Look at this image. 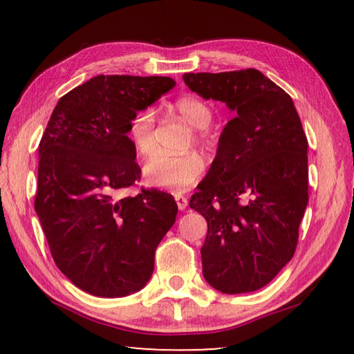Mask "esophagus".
<instances>
[{"label": "esophagus", "instance_id": "obj_1", "mask_svg": "<svg viewBox=\"0 0 354 354\" xmlns=\"http://www.w3.org/2000/svg\"><path fill=\"white\" fill-rule=\"evenodd\" d=\"M175 200H176V205H178L179 211H184V209L187 207V205H189V200L185 198V196H183V195H176Z\"/></svg>", "mask_w": 354, "mask_h": 354}]
</instances>
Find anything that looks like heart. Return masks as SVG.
Masks as SVG:
<instances>
[{
    "instance_id": "heart-1",
    "label": "heart",
    "mask_w": 354,
    "mask_h": 354,
    "mask_svg": "<svg viewBox=\"0 0 354 354\" xmlns=\"http://www.w3.org/2000/svg\"><path fill=\"white\" fill-rule=\"evenodd\" d=\"M173 106L194 128L203 129L211 123V107L200 98L181 97L173 103ZM154 124L156 118L151 109L137 111L129 120L128 136L136 151L140 156H149L156 149ZM196 140H205V134H196ZM205 159L195 151L183 154L156 153L145 164L143 175H145L147 183L153 187L181 192L198 181L205 173Z\"/></svg>"
}]
</instances>
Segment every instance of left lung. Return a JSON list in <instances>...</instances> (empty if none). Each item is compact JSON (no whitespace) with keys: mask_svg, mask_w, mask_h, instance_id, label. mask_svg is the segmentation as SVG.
Returning <instances> with one entry per match:
<instances>
[{"mask_svg":"<svg viewBox=\"0 0 354 354\" xmlns=\"http://www.w3.org/2000/svg\"><path fill=\"white\" fill-rule=\"evenodd\" d=\"M234 112L190 207L207 221L203 274L223 293L261 289L292 259L308 206V139L289 93L247 68L184 73Z\"/></svg>","mask_w":354,"mask_h":354,"instance_id":"1","label":"left lung"}]
</instances>
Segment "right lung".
I'll list each match as a JSON object with an SVG mask.
<instances>
[{
  "mask_svg": "<svg viewBox=\"0 0 354 354\" xmlns=\"http://www.w3.org/2000/svg\"><path fill=\"white\" fill-rule=\"evenodd\" d=\"M173 86L167 76H95L57 101L41 136L35 212L57 268L91 295L140 290L176 220L165 192L117 198L142 173L129 120Z\"/></svg>",
  "mask_w": 354,
  "mask_h": 354,
  "instance_id": "obj_1",
  "label": "right lung"
}]
</instances>
